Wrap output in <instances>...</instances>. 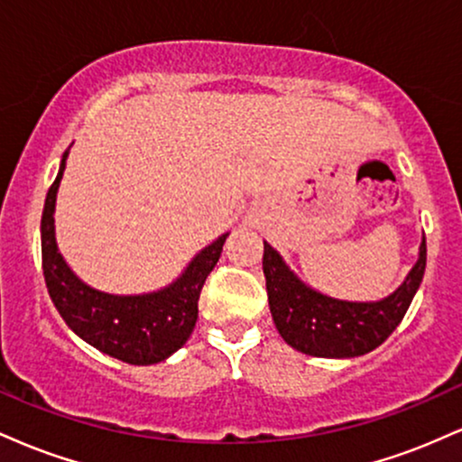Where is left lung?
I'll return each mask as SVG.
<instances>
[{"instance_id":"left-lung-1","label":"left lung","mask_w":462,"mask_h":462,"mask_svg":"<svg viewBox=\"0 0 462 462\" xmlns=\"http://www.w3.org/2000/svg\"><path fill=\"white\" fill-rule=\"evenodd\" d=\"M263 272L273 323L291 347L319 358L363 356L383 346L404 319L426 272V236L404 282L380 301H346L317 293L286 267L269 243H264Z\"/></svg>"}]
</instances>
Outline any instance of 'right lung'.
<instances>
[{
    "instance_id": "obj_1",
    "label": "right lung",
    "mask_w": 462,
    "mask_h": 462,
    "mask_svg": "<svg viewBox=\"0 0 462 462\" xmlns=\"http://www.w3.org/2000/svg\"><path fill=\"white\" fill-rule=\"evenodd\" d=\"M67 156L69 150L62 153L60 171L47 190L41 219V252L50 298L67 326L88 346L128 365L161 363L189 341L198 321L201 286L219 261L227 235L201 249L176 282L156 293L110 295L95 291L67 267L56 245V193Z\"/></svg>"
}]
</instances>
